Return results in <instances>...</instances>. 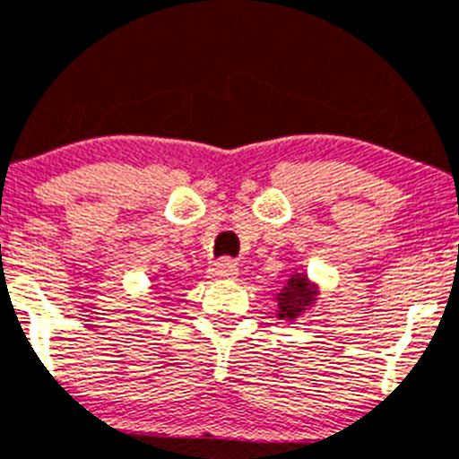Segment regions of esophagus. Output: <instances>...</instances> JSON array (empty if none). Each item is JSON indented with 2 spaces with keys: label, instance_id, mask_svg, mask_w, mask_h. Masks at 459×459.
<instances>
[{
  "label": "esophagus",
  "instance_id": "obj_1",
  "mask_svg": "<svg viewBox=\"0 0 459 459\" xmlns=\"http://www.w3.org/2000/svg\"><path fill=\"white\" fill-rule=\"evenodd\" d=\"M238 276V267L230 260H217L212 267L208 270V279L212 281H226V279H235Z\"/></svg>",
  "mask_w": 459,
  "mask_h": 459
}]
</instances>
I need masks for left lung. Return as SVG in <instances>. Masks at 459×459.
<instances>
[{"label":"left lung","instance_id":"1","mask_svg":"<svg viewBox=\"0 0 459 459\" xmlns=\"http://www.w3.org/2000/svg\"><path fill=\"white\" fill-rule=\"evenodd\" d=\"M320 283L313 281L304 267H295L283 288L274 295L276 317L288 322V325H295L316 307L317 299H320Z\"/></svg>","mask_w":459,"mask_h":459}]
</instances>
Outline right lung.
<instances>
[{"label":"right lung","mask_w":459,"mask_h":459,"mask_svg":"<svg viewBox=\"0 0 459 459\" xmlns=\"http://www.w3.org/2000/svg\"><path fill=\"white\" fill-rule=\"evenodd\" d=\"M155 288H158V283H155V279H151V290H155ZM160 295V292H158ZM160 297H167V295H160Z\"/></svg>","instance_id":"1"}]
</instances>
